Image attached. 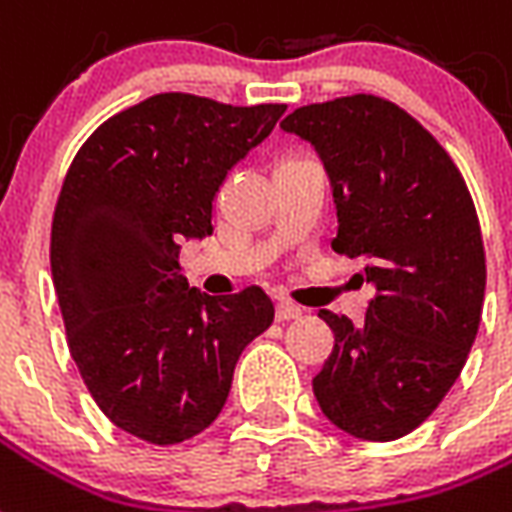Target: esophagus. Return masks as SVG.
Here are the masks:
<instances>
[{"instance_id": "esophagus-1", "label": "esophagus", "mask_w": 512, "mask_h": 512, "mask_svg": "<svg viewBox=\"0 0 512 512\" xmlns=\"http://www.w3.org/2000/svg\"><path fill=\"white\" fill-rule=\"evenodd\" d=\"M275 318L280 320V323H285V320H299L301 318V307L299 304H293V301H277L275 307Z\"/></svg>"}]
</instances>
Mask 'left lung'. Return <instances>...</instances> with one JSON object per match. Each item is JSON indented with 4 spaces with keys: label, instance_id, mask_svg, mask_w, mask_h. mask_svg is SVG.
<instances>
[{
    "label": "left lung",
    "instance_id": "1",
    "mask_svg": "<svg viewBox=\"0 0 512 512\" xmlns=\"http://www.w3.org/2000/svg\"><path fill=\"white\" fill-rule=\"evenodd\" d=\"M315 146L334 189V248L374 285L366 320L320 310L334 350L312 379L328 422L360 441L417 430L446 398L481 323L486 256L473 197L438 141L400 106L347 95L280 122Z\"/></svg>",
    "mask_w": 512,
    "mask_h": 512
}]
</instances>
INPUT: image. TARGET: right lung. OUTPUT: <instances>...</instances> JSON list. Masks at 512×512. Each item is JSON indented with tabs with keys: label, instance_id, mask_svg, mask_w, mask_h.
Here are the masks:
<instances>
[{
	"label": "right lung",
	"instance_id": "right-lung-1",
	"mask_svg": "<svg viewBox=\"0 0 512 512\" xmlns=\"http://www.w3.org/2000/svg\"><path fill=\"white\" fill-rule=\"evenodd\" d=\"M283 112L152 95L95 130L63 178L50 267L71 358L141 441L173 446L213 425L237 360L275 320L256 285L221 299L189 288L178 251L211 235L224 178Z\"/></svg>",
	"mask_w": 512,
	"mask_h": 512
}]
</instances>
